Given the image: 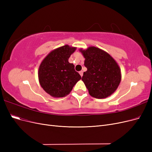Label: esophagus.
Wrapping results in <instances>:
<instances>
[{"label": "esophagus", "instance_id": "obj_1", "mask_svg": "<svg viewBox=\"0 0 152 152\" xmlns=\"http://www.w3.org/2000/svg\"><path fill=\"white\" fill-rule=\"evenodd\" d=\"M79 74L80 75L81 77H82V75H83V72H82V71H80V72H79Z\"/></svg>", "mask_w": 152, "mask_h": 152}]
</instances>
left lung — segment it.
<instances>
[{
  "label": "left lung",
  "instance_id": "left-lung-1",
  "mask_svg": "<svg viewBox=\"0 0 152 152\" xmlns=\"http://www.w3.org/2000/svg\"><path fill=\"white\" fill-rule=\"evenodd\" d=\"M85 61L87 71L84 72V82L89 94L103 99L112 94L121 80V68L115 60L104 50L94 46L80 49Z\"/></svg>",
  "mask_w": 152,
  "mask_h": 152
}]
</instances>
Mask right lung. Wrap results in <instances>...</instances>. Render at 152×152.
<instances>
[{"label": "right lung", "instance_id": "add662e5", "mask_svg": "<svg viewBox=\"0 0 152 152\" xmlns=\"http://www.w3.org/2000/svg\"><path fill=\"white\" fill-rule=\"evenodd\" d=\"M76 48L65 45L48 54L39 68V83L47 93L54 98L68 95L73 86L81 79L73 64L68 62Z\"/></svg>", "mask_w": 152, "mask_h": 152}]
</instances>
